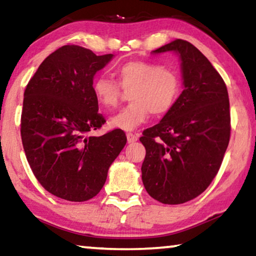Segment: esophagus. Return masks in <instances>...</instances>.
<instances>
[{"label": "esophagus", "mask_w": 256, "mask_h": 256, "mask_svg": "<svg viewBox=\"0 0 256 256\" xmlns=\"http://www.w3.org/2000/svg\"><path fill=\"white\" fill-rule=\"evenodd\" d=\"M138 138V135L132 134V132H127V141H128V143L135 142Z\"/></svg>", "instance_id": "esophagus-1"}]
</instances>
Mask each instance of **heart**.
Listing matches in <instances>:
<instances>
[{
	"label": "heart",
	"mask_w": 256,
	"mask_h": 256,
	"mask_svg": "<svg viewBox=\"0 0 256 256\" xmlns=\"http://www.w3.org/2000/svg\"><path fill=\"white\" fill-rule=\"evenodd\" d=\"M118 82L98 76L92 82L93 96L104 110L120 102L122 90L132 101L110 118V124L122 130H134L148 121L150 114L164 115L174 106L180 93V78L172 68L146 60H130L115 71Z\"/></svg>",
	"instance_id": "1"
}]
</instances>
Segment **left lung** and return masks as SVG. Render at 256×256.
I'll return each mask as SVG.
<instances>
[{
	"label": "left lung",
	"mask_w": 256,
	"mask_h": 256,
	"mask_svg": "<svg viewBox=\"0 0 256 256\" xmlns=\"http://www.w3.org/2000/svg\"><path fill=\"white\" fill-rule=\"evenodd\" d=\"M176 51L184 90L162 121L146 129L142 180L154 199L183 204L202 194L222 166L230 136L226 84L208 59L190 42L174 40L155 54Z\"/></svg>",
	"instance_id": "left-lung-1"
}]
</instances>
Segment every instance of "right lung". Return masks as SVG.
I'll list each match as a JSON object with an SVG mask.
<instances>
[{
  "label": "right lung",
  "mask_w": 256,
  "mask_h": 256,
  "mask_svg": "<svg viewBox=\"0 0 256 256\" xmlns=\"http://www.w3.org/2000/svg\"><path fill=\"white\" fill-rule=\"evenodd\" d=\"M112 57L64 45L44 59L24 90L20 136L26 160L42 186L65 200L96 197L127 143L121 129L87 135L106 122L92 82Z\"/></svg>",
  "instance_id": "right-lung-1"
}]
</instances>
